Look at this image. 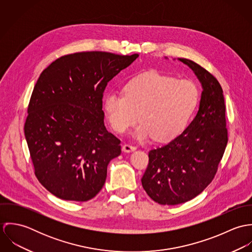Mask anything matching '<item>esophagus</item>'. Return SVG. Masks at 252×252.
<instances>
[{
  "label": "esophagus",
  "instance_id": "1",
  "mask_svg": "<svg viewBox=\"0 0 252 252\" xmlns=\"http://www.w3.org/2000/svg\"><path fill=\"white\" fill-rule=\"evenodd\" d=\"M136 149H137V147H136V146H133V145H131V144H125L122 146V150H123L124 152H127V153L132 152V151H135Z\"/></svg>",
  "mask_w": 252,
  "mask_h": 252
}]
</instances>
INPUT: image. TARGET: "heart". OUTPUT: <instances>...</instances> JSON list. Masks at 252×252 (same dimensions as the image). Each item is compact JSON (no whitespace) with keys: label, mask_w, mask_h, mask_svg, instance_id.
<instances>
[{"label":"heart","mask_w":252,"mask_h":252,"mask_svg":"<svg viewBox=\"0 0 252 252\" xmlns=\"http://www.w3.org/2000/svg\"><path fill=\"white\" fill-rule=\"evenodd\" d=\"M124 95L108 93L103 109L110 127L125 133L140 119L134 131L138 141L155 137L158 142H170L186 129L200 101L198 85L188 79L156 71L141 73L124 86Z\"/></svg>","instance_id":"b5f03b06"}]
</instances>
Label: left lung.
Segmentation results:
<instances>
[{
	"label": "left lung",
	"mask_w": 252,
	"mask_h": 252,
	"mask_svg": "<svg viewBox=\"0 0 252 252\" xmlns=\"http://www.w3.org/2000/svg\"><path fill=\"white\" fill-rule=\"evenodd\" d=\"M178 60L193 71L202 85L199 109L179 137L148 152L149 163L142 179L147 195L169 206L190 201L206 189L215 178L228 142L219 82L195 62Z\"/></svg>",
	"instance_id": "obj_1"
}]
</instances>
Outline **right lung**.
I'll use <instances>...</instances> for the list:
<instances>
[{
    "label": "right lung",
    "mask_w": 252,
    "mask_h": 252,
    "mask_svg": "<svg viewBox=\"0 0 252 252\" xmlns=\"http://www.w3.org/2000/svg\"><path fill=\"white\" fill-rule=\"evenodd\" d=\"M139 54L102 51L63 56L40 73L24 126L36 179L54 196L74 202L94 198L120 140L104 122L103 93Z\"/></svg>",
    "instance_id": "1"
}]
</instances>
